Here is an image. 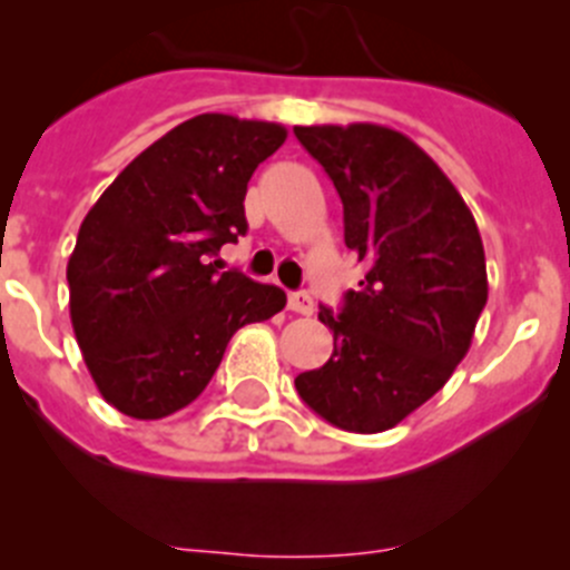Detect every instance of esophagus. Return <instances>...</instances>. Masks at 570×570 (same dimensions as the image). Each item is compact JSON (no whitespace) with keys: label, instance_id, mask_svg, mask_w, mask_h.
Here are the masks:
<instances>
[{"label":"esophagus","instance_id":"1","mask_svg":"<svg viewBox=\"0 0 570 570\" xmlns=\"http://www.w3.org/2000/svg\"><path fill=\"white\" fill-rule=\"evenodd\" d=\"M289 308L295 314H314V301H312V295H308V292H292L289 295Z\"/></svg>","mask_w":570,"mask_h":570}]
</instances>
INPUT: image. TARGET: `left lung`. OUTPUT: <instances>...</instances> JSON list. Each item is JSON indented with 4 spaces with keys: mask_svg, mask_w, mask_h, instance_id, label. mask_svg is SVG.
Masks as SVG:
<instances>
[{
    "mask_svg": "<svg viewBox=\"0 0 570 570\" xmlns=\"http://www.w3.org/2000/svg\"><path fill=\"white\" fill-rule=\"evenodd\" d=\"M344 206V243L366 275L333 317V355L297 394L350 433H383L430 400L469 353L488 301L474 215L444 170L377 124L295 126Z\"/></svg>",
    "mask_w": 570,
    "mask_h": 570,
    "instance_id": "left-lung-1",
    "label": "left lung"
}]
</instances>
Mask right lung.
Here are the masks:
<instances>
[{"label": "right lung", "mask_w": 570, "mask_h": 570, "mask_svg": "<svg viewBox=\"0 0 570 570\" xmlns=\"http://www.w3.org/2000/svg\"><path fill=\"white\" fill-rule=\"evenodd\" d=\"M284 140L281 124L195 115L131 159L79 226L71 325L96 389L126 416L187 407L234 333L286 306L278 286L212 262L248 232V181Z\"/></svg>", "instance_id": "1"}]
</instances>
